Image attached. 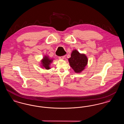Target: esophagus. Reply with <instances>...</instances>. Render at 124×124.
<instances>
[{"mask_svg": "<svg viewBox=\"0 0 124 124\" xmlns=\"http://www.w3.org/2000/svg\"><path fill=\"white\" fill-rule=\"evenodd\" d=\"M65 58V56H60V57H59V59H63Z\"/></svg>", "mask_w": 124, "mask_h": 124, "instance_id": "34e87169", "label": "esophagus"}]
</instances>
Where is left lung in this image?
Wrapping results in <instances>:
<instances>
[{"label": "left lung", "mask_w": 124, "mask_h": 124, "mask_svg": "<svg viewBox=\"0 0 124 124\" xmlns=\"http://www.w3.org/2000/svg\"><path fill=\"white\" fill-rule=\"evenodd\" d=\"M68 60L71 67L76 73L83 71L88 62V59L85 55L79 53L77 50L72 52L71 58Z\"/></svg>", "instance_id": "8db88e82"}]
</instances>
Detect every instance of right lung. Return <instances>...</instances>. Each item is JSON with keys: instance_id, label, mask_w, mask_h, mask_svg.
I'll return each instance as SVG.
<instances>
[{"instance_id": "add662e5", "label": "right lung", "mask_w": 124, "mask_h": 124, "mask_svg": "<svg viewBox=\"0 0 124 124\" xmlns=\"http://www.w3.org/2000/svg\"><path fill=\"white\" fill-rule=\"evenodd\" d=\"M52 61H53V59H50L48 56H45L42 60V66L44 67L46 70L50 69V65L52 62Z\"/></svg>"}]
</instances>
